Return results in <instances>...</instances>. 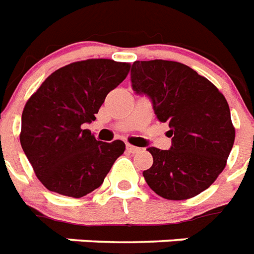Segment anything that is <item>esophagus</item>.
I'll list each match as a JSON object with an SVG mask.
<instances>
[{
    "label": "esophagus",
    "mask_w": 254,
    "mask_h": 254,
    "mask_svg": "<svg viewBox=\"0 0 254 254\" xmlns=\"http://www.w3.org/2000/svg\"><path fill=\"white\" fill-rule=\"evenodd\" d=\"M127 151L129 152V153H136V152L140 151V148L135 147V145H131V144H127Z\"/></svg>",
    "instance_id": "esophagus-1"
}]
</instances>
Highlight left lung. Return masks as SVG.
Here are the masks:
<instances>
[{"label": "left lung", "instance_id": "8db88e82", "mask_svg": "<svg viewBox=\"0 0 254 254\" xmlns=\"http://www.w3.org/2000/svg\"><path fill=\"white\" fill-rule=\"evenodd\" d=\"M133 92L151 99L156 118L168 123L169 149L149 147L143 176L157 195L170 200L198 195L218 178L235 141L230 106L214 84L177 62H135Z\"/></svg>", "mask_w": 254, "mask_h": 254}]
</instances>
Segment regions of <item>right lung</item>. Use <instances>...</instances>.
I'll list each match as a JSON object with an SVG mask.
<instances>
[{"label":"right lung","instance_id":"right-lung-1","mask_svg":"<svg viewBox=\"0 0 254 254\" xmlns=\"http://www.w3.org/2000/svg\"><path fill=\"white\" fill-rule=\"evenodd\" d=\"M129 64L89 59L55 70L22 113L21 145L50 191L81 198L102 185L125 152L122 140L102 143L82 126L95 121L106 95L127 77Z\"/></svg>","mask_w":254,"mask_h":254}]
</instances>
